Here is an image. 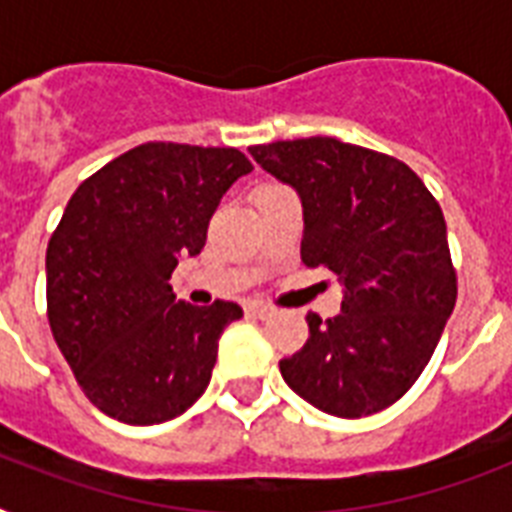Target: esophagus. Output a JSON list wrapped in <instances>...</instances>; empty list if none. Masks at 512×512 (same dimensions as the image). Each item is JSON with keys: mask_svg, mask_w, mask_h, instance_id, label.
I'll return each instance as SVG.
<instances>
[{"mask_svg": "<svg viewBox=\"0 0 512 512\" xmlns=\"http://www.w3.org/2000/svg\"><path fill=\"white\" fill-rule=\"evenodd\" d=\"M247 311H249V316H255V319H268V316H273L271 305H263V303L249 305Z\"/></svg>", "mask_w": 512, "mask_h": 512, "instance_id": "1", "label": "esophagus"}]
</instances>
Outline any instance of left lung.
Here are the masks:
<instances>
[{"mask_svg":"<svg viewBox=\"0 0 512 512\" xmlns=\"http://www.w3.org/2000/svg\"><path fill=\"white\" fill-rule=\"evenodd\" d=\"M255 162L303 201V263L345 287L342 313H308V342L281 358L287 385L345 420L412 388L457 303L444 212L396 156L337 138L252 146Z\"/></svg>","mask_w":512,"mask_h":512,"instance_id":"1","label":"left lung"}]
</instances>
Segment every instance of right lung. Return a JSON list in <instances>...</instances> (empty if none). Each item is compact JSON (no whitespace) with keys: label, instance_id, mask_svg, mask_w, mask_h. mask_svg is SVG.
Wrapping results in <instances>:
<instances>
[{"label":"right lung","instance_id":"obj_1","mask_svg":"<svg viewBox=\"0 0 512 512\" xmlns=\"http://www.w3.org/2000/svg\"><path fill=\"white\" fill-rule=\"evenodd\" d=\"M252 162L239 148L143 143L90 175L47 244V321L79 388L127 425L183 414L207 390L236 303H175L209 217Z\"/></svg>","mask_w":512,"mask_h":512}]
</instances>
